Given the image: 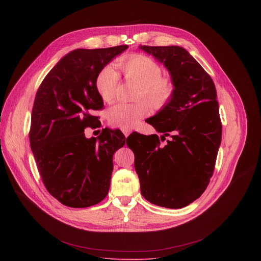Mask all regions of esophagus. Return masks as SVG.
Wrapping results in <instances>:
<instances>
[{
	"mask_svg": "<svg viewBox=\"0 0 261 261\" xmlns=\"http://www.w3.org/2000/svg\"><path fill=\"white\" fill-rule=\"evenodd\" d=\"M122 131V133H123V135H125L126 136V138H128V136L130 135V133L132 132L130 129H122L121 130Z\"/></svg>",
	"mask_w": 261,
	"mask_h": 261,
	"instance_id": "34e87169",
	"label": "esophagus"
}]
</instances>
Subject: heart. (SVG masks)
I'll return each instance as SVG.
<instances>
[{
    "instance_id": "b5f03b06",
    "label": "heart",
    "mask_w": 261,
    "mask_h": 261,
    "mask_svg": "<svg viewBox=\"0 0 261 261\" xmlns=\"http://www.w3.org/2000/svg\"><path fill=\"white\" fill-rule=\"evenodd\" d=\"M127 80L140 86L138 99H145L152 108L165 106L174 92L173 82L168 77L162 76L161 66L150 57L141 54H133L120 58L115 63ZM118 82V74L111 65H107L96 77V89L105 101L114 98ZM149 112L145 102L116 103L109 110V122L121 129H132Z\"/></svg>"
}]
</instances>
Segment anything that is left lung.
<instances>
[{
  "instance_id": "obj_1",
  "label": "left lung",
  "mask_w": 261,
  "mask_h": 261,
  "mask_svg": "<svg viewBox=\"0 0 261 261\" xmlns=\"http://www.w3.org/2000/svg\"><path fill=\"white\" fill-rule=\"evenodd\" d=\"M162 62L171 76L174 92L159 113L147 119L171 140L165 146L156 134L129 136L141 193L150 203L182 208L206 189L221 144L222 125L216 87L211 76L181 46L141 45Z\"/></svg>"
}]
</instances>
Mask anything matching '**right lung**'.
I'll list each match as a JSON object with an SVG mask.
<instances>
[{"mask_svg":"<svg viewBox=\"0 0 261 261\" xmlns=\"http://www.w3.org/2000/svg\"><path fill=\"white\" fill-rule=\"evenodd\" d=\"M127 48L118 45L68 53L37 91L31 148L44 186L65 206L89 207L108 195L113 154L126 144V138L118 129L106 128L97 139H87L85 129L95 125L98 117L93 112L103 107L96 77Z\"/></svg>","mask_w":261,"mask_h":261,"instance_id":"right-lung-1","label":"right lung"}]
</instances>
